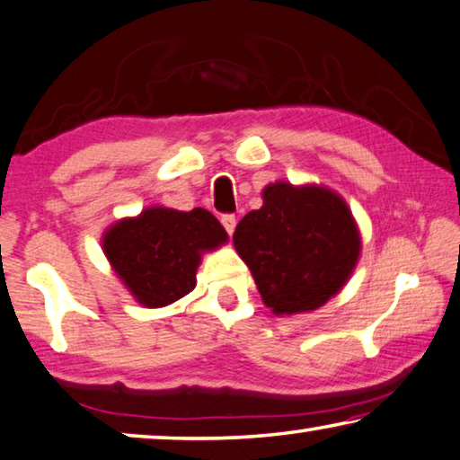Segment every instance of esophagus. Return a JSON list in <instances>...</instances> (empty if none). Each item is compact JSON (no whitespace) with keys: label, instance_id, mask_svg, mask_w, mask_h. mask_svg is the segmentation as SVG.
I'll return each mask as SVG.
<instances>
[{"label":"esophagus","instance_id":"1","mask_svg":"<svg viewBox=\"0 0 460 460\" xmlns=\"http://www.w3.org/2000/svg\"><path fill=\"white\" fill-rule=\"evenodd\" d=\"M222 226L226 228V232H228V234L232 236V232H234V228H236V217L234 216H230V214H226V216H222Z\"/></svg>","mask_w":460,"mask_h":460}]
</instances>
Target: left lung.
Instances as JSON below:
<instances>
[{"mask_svg": "<svg viewBox=\"0 0 460 460\" xmlns=\"http://www.w3.org/2000/svg\"><path fill=\"white\" fill-rule=\"evenodd\" d=\"M234 249L273 314L310 313L341 292L356 270L362 236L337 190L270 182L263 206L236 226Z\"/></svg>", "mask_w": 460, "mask_h": 460, "instance_id": "obj_1", "label": "left lung"}]
</instances>
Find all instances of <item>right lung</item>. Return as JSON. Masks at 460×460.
<instances>
[{
  "label": "right lung",
  "instance_id": "right-lung-1",
  "mask_svg": "<svg viewBox=\"0 0 460 460\" xmlns=\"http://www.w3.org/2000/svg\"><path fill=\"white\" fill-rule=\"evenodd\" d=\"M101 243L111 270L133 300L162 308L197 286L201 257L228 243V234L203 208L179 211L150 206L111 224Z\"/></svg>",
  "mask_w": 460,
  "mask_h": 460
}]
</instances>
